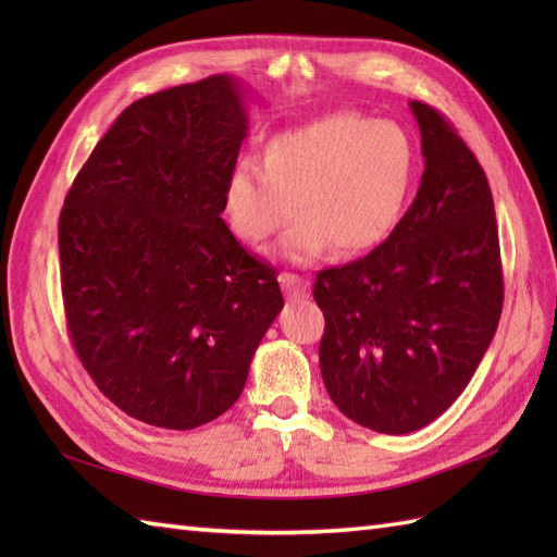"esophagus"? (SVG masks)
Masks as SVG:
<instances>
[{
    "mask_svg": "<svg viewBox=\"0 0 557 557\" xmlns=\"http://www.w3.org/2000/svg\"><path fill=\"white\" fill-rule=\"evenodd\" d=\"M280 282H282V287H285L289 299H306V297H309V294H311L309 280L294 275V272H282Z\"/></svg>",
    "mask_w": 557,
    "mask_h": 557,
    "instance_id": "esophagus-1",
    "label": "esophagus"
}]
</instances>
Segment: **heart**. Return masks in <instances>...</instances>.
I'll return each mask as SVG.
<instances>
[{"mask_svg":"<svg viewBox=\"0 0 557 557\" xmlns=\"http://www.w3.org/2000/svg\"><path fill=\"white\" fill-rule=\"evenodd\" d=\"M417 176V146L401 124L333 112L272 136L260 162L244 158L224 186V215L248 244H265L301 215L277 244L306 263L335 244L361 253L395 230Z\"/></svg>","mask_w":557,"mask_h":557,"instance_id":"obj_1","label":"heart"}]
</instances>
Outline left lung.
Segmentation results:
<instances>
[{"label": "left lung", "mask_w": 557, "mask_h": 557, "mask_svg": "<svg viewBox=\"0 0 557 557\" xmlns=\"http://www.w3.org/2000/svg\"><path fill=\"white\" fill-rule=\"evenodd\" d=\"M421 132L417 198L387 239L318 272L321 373L347 419L375 433L419 431L453 405L491 347L503 311L493 194L441 112L409 102Z\"/></svg>", "instance_id": "obj_1"}]
</instances>
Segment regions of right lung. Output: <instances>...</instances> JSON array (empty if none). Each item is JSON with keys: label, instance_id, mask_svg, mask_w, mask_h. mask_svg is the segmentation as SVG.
<instances>
[{"label": "right lung", "instance_id": "add662e5", "mask_svg": "<svg viewBox=\"0 0 557 557\" xmlns=\"http://www.w3.org/2000/svg\"><path fill=\"white\" fill-rule=\"evenodd\" d=\"M248 88L218 74L136 100L59 215L71 342L104 397L191 431L227 411L282 311L275 270L222 220Z\"/></svg>", "mask_w": 557, "mask_h": 557}]
</instances>
